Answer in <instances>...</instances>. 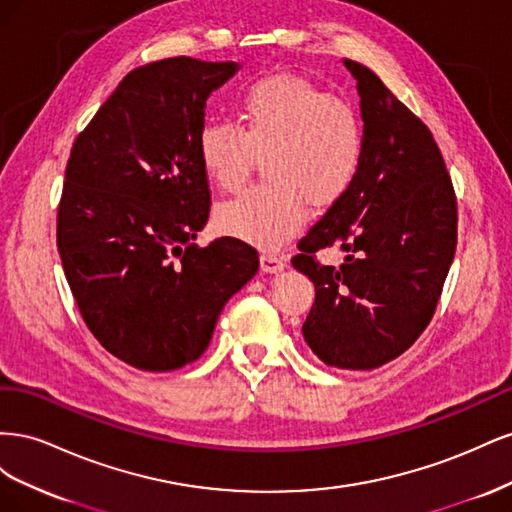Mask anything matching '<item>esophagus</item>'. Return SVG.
Listing matches in <instances>:
<instances>
[{
    "label": "esophagus",
    "instance_id": "1",
    "mask_svg": "<svg viewBox=\"0 0 512 512\" xmlns=\"http://www.w3.org/2000/svg\"><path fill=\"white\" fill-rule=\"evenodd\" d=\"M260 269L265 273H280L286 269V260L273 252H262L260 254Z\"/></svg>",
    "mask_w": 512,
    "mask_h": 512
}]
</instances>
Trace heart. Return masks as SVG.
<instances>
[{
  "instance_id": "heart-1",
  "label": "heart",
  "mask_w": 512,
  "mask_h": 512,
  "mask_svg": "<svg viewBox=\"0 0 512 512\" xmlns=\"http://www.w3.org/2000/svg\"><path fill=\"white\" fill-rule=\"evenodd\" d=\"M239 128L209 123L198 134L200 166L224 192L241 188L256 156L265 183L218 209L230 237L265 250L282 247L307 215L342 200L359 179L365 138L359 117L342 100L294 76H267L237 100Z\"/></svg>"
}]
</instances>
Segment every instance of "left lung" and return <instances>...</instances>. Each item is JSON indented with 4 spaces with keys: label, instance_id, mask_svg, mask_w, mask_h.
Returning a JSON list of instances; mask_svg holds the SVG:
<instances>
[{
    "label": "left lung",
    "instance_id": "8db88e82",
    "mask_svg": "<svg viewBox=\"0 0 512 512\" xmlns=\"http://www.w3.org/2000/svg\"><path fill=\"white\" fill-rule=\"evenodd\" d=\"M365 158L350 192L299 241L292 267L316 286L303 337L339 369H376L404 354L436 312L457 247V200L425 123L359 61ZM339 244V270L311 254Z\"/></svg>",
    "mask_w": 512,
    "mask_h": 512
}]
</instances>
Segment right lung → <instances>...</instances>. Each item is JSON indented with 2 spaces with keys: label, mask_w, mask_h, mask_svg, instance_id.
I'll return each instance as SVG.
<instances>
[{
  "label": "right lung",
  "mask_w": 512,
  "mask_h": 512,
  "mask_svg": "<svg viewBox=\"0 0 512 512\" xmlns=\"http://www.w3.org/2000/svg\"><path fill=\"white\" fill-rule=\"evenodd\" d=\"M237 61L170 57L132 70L74 141L57 247L98 342L143 371L196 361L224 305L258 271L254 247L192 241L209 220L198 160L207 100Z\"/></svg>",
  "instance_id": "right-lung-1"
}]
</instances>
